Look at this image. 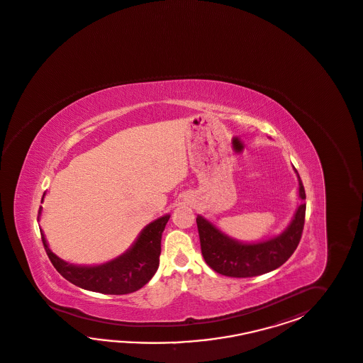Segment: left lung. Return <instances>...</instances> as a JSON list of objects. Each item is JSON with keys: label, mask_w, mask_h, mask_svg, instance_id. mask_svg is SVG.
Returning a JSON list of instances; mask_svg holds the SVG:
<instances>
[{"label": "left lung", "mask_w": 363, "mask_h": 363, "mask_svg": "<svg viewBox=\"0 0 363 363\" xmlns=\"http://www.w3.org/2000/svg\"><path fill=\"white\" fill-rule=\"evenodd\" d=\"M294 168V167H292ZM299 204L290 224L284 230L258 241H240L221 230L213 221L196 216L201 249L206 264L221 275L249 278L265 274L282 266L295 252L301 241L306 216V193L298 170Z\"/></svg>", "instance_id": "8db88e82"}]
</instances>
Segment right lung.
Here are the masks:
<instances>
[{
  "instance_id": "right-lung-1",
  "label": "right lung",
  "mask_w": 363,
  "mask_h": 363,
  "mask_svg": "<svg viewBox=\"0 0 363 363\" xmlns=\"http://www.w3.org/2000/svg\"><path fill=\"white\" fill-rule=\"evenodd\" d=\"M45 194L42 203L45 201ZM42 207L39 210V218ZM170 213H165L147 224L133 245L124 253L97 265H74L56 256L47 242L45 232L40 230L45 252L55 269L69 282L88 291L123 295L138 291L150 282L157 272L161 253V238Z\"/></svg>"
}]
</instances>
